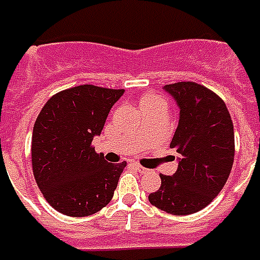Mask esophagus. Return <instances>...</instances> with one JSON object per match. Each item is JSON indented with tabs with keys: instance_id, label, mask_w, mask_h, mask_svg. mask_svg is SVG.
Listing matches in <instances>:
<instances>
[{
	"instance_id": "obj_1",
	"label": "esophagus",
	"mask_w": 260,
	"mask_h": 260,
	"mask_svg": "<svg viewBox=\"0 0 260 260\" xmlns=\"http://www.w3.org/2000/svg\"><path fill=\"white\" fill-rule=\"evenodd\" d=\"M135 169L138 171V172H140V174H146V172L149 171V169H146V168H143V167H140L139 164H135Z\"/></svg>"
}]
</instances>
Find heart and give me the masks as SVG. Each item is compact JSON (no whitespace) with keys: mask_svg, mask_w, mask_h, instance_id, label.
Listing matches in <instances>:
<instances>
[{"mask_svg":"<svg viewBox=\"0 0 260 260\" xmlns=\"http://www.w3.org/2000/svg\"><path fill=\"white\" fill-rule=\"evenodd\" d=\"M155 102H164L158 95H145L140 99V106L145 107L147 105H153Z\"/></svg>","mask_w":260,"mask_h":260,"instance_id":"1","label":"heart"}]
</instances>
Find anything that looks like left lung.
<instances>
[{
    "label": "left lung",
    "instance_id": "obj_1",
    "mask_svg": "<svg viewBox=\"0 0 260 260\" xmlns=\"http://www.w3.org/2000/svg\"><path fill=\"white\" fill-rule=\"evenodd\" d=\"M179 106L171 149L179 153L172 176L159 175L161 187L149 201L171 215L199 212L223 189L234 161V128L224 102L191 81L165 85Z\"/></svg>",
    "mask_w": 260,
    "mask_h": 260
}]
</instances>
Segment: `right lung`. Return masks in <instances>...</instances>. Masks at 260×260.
Instances as JSON below:
<instances>
[{
  "mask_svg": "<svg viewBox=\"0 0 260 260\" xmlns=\"http://www.w3.org/2000/svg\"><path fill=\"white\" fill-rule=\"evenodd\" d=\"M124 89L78 85L53 95L31 138L32 174L44 199L63 215H93L110 203L126 162H107L92 146Z\"/></svg>",
  "mask_w": 260,
  "mask_h": 260,
  "instance_id": "obj_1",
  "label": "right lung"
}]
</instances>
